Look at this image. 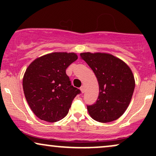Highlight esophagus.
<instances>
[{
	"label": "esophagus",
	"instance_id": "34e87169",
	"mask_svg": "<svg viewBox=\"0 0 156 156\" xmlns=\"http://www.w3.org/2000/svg\"><path fill=\"white\" fill-rule=\"evenodd\" d=\"M80 91H81V92L84 93V92H85V87H84V86L83 85L81 87H80Z\"/></svg>",
	"mask_w": 156,
	"mask_h": 156
}]
</instances>
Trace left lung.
I'll use <instances>...</instances> for the list:
<instances>
[{
	"label": "left lung",
	"mask_w": 156,
	"mask_h": 156,
	"mask_svg": "<svg viewBox=\"0 0 156 156\" xmlns=\"http://www.w3.org/2000/svg\"><path fill=\"white\" fill-rule=\"evenodd\" d=\"M95 74L99 95L94 104L87 105L89 115L100 122H109L124 114L130 104L135 80L130 67L117 57L104 53H80Z\"/></svg>",
	"instance_id": "8db88e82"
}]
</instances>
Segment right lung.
I'll return each mask as SVG.
<instances>
[{
    "instance_id": "obj_1",
    "label": "right lung",
    "mask_w": 156,
    "mask_h": 156,
    "mask_svg": "<svg viewBox=\"0 0 156 156\" xmlns=\"http://www.w3.org/2000/svg\"><path fill=\"white\" fill-rule=\"evenodd\" d=\"M77 59L74 53L55 52L36 58L26 69L23 92L32 112L42 120L54 122L63 119L80 93L66 74V69Z\"/></svg>"
}]
</instances>
